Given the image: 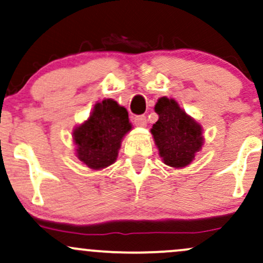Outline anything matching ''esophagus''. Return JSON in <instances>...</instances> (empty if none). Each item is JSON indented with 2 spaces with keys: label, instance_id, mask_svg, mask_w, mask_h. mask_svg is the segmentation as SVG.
<instances>
[{
  "label": "esophagus",
  "instance_id": "obj_1",
  "mask_svg": "<svg viewBox=\"0 0 263 263\" xmlns=\"http://www.w3.org/2000/svg\"><path fill=\"white\" fill-rule=\"evenodd\" d=\"M134 122L136 126H140V127H146L147 125V117L144 115H140V116H136L134 119Z\"/></svg>",
  "mask_w": 263,
  "mask_h": 263
}]
</instances>
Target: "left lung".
<instances>
[{"label":"left lung","mask_w":263,"mask_h":263,"mask_svg":"<svg viewBox=\"0 0 263 263\" xmlns=\"http://www.w3.org/2000/svg\"><path fill=\"white\" fill-rule=\"evenodd\" d=\"M155 111L158 121L152 126L151 134L163 163L172 168L186 167L203 147V127L174 99L159 98Z\"/></svg>","instance_id":"8db88e82"}]
</instances>
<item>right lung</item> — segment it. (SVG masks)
Wrapping results in <instances>:
<instances>
[{"instance_id":"1","label":"right lung","mask_w":263,"mask_h":263,"mask_svg":"<svg viewBox=\"0 0 263 263\" xmlns=\"http://www.w3.org/2000/svg\"><path fill=\"white\" fill-rule=\"evenodd\" d=\"M132 125L128 112L112 99L96 102L89 119L73 129L75 155L87 168L100 171L116 162Z\"/></svg>"}]
</instances>
